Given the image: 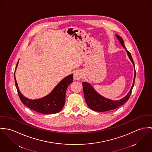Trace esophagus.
Segmentation results:
<instances>
[{
  "label": "esophagus",
  "mask_w": 152,
  "mask_h": 152,
  "mask_svg": "<svg viewBox=\"0 0 152 152\" xmlns=\"http://www.w3.org/2000/svg\"><path fill=\"white\" fill-rule=\"evenodd\" d=\"M82 77V73L80 70H76L73 75V78L75 80H79Z\"/></svg>",
  "instance_id": "34e87169"
}]
</instances>
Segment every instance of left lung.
<instances>
[{
	"mask_svg": "<svg viewBox=\"0 0 152 152\" xmlns=\"http://www.w3.org/2000/svg\"><path fill=\"white\" fill-rule=\"evenodd\" d=\"M116 37L117 38L118 40L119 41V42L121 43V45L126 49L124 40L123 39L118 35H116ZM126 51L127 52V54L132 62L134 68H135V65L134 61L132 59V57L131 55V53L128 51L126 49ZM135 76H136V71L134 73V82L132 86V87L129 91V92L127 94V95L122 98V99L118 100V101H113L110 99H106L104 97H102L100 94H99L92 87V86L87 82H83L82 85H83V93H84V99L86 100V101L87 102V105L90 108L91 110L95 111H98V112H104V111H107L112 110H114L118 108L119 107L122 105L124 103H125L126 101L128 100L131 93L132 88L134 86V83H135Z\"/></svg>",
	"mask_w": 152,
	"mask_h": 152,
	"instance_id": "left-lung-1",
	"label": "left lung"
}]
</instances>
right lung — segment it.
Instances as JSON below:
<instances>
[{"mask_svg": "<svg viewBox=\"0 0 152 152\" xmlns=\"http://www.w3.org/2000/svg\"><path fill=\"white\" fill-rule=\"evenodd\" d=\"M18 63V61L17 62L16 69ZM15 80L18 96L25 105L36 112L44 114H51L58 113L64 107L65 103L66 91L68 86L73 82V75H69L61 80L49 94L44 97L36 100L28 99L21 93L15 77Z\"/></svg>", "mask_w": 152, "mask_h": 152, "instance_id": "right-lung-1", "label": "right lung"}]
</instances>
